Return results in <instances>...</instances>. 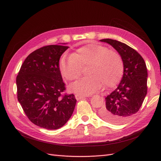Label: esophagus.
<instances>
[{
    "label": "esophagus",
    "mask_w": 161,
    "mask_h": 161,
    "mask_svg": "<svg viewBox=\"0 0 161 161\" xmlns=\"http://www.w3.org/2000/svg\"><path fill=\"white\" fill-rule=\"evenodd\" d=\"M89 95H80V94H76L75 95V97L77 100H79L81 99H83L86 97H88Z\"/></svg>",
    "instance_id": "1"
}]
</instances>
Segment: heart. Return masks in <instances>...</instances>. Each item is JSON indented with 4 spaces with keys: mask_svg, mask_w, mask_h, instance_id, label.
Wrapping results in <instances>:
<instances>
[{
    "mask_svg": "<svg viewBox=\"0 0 161 161\" xmlns=\"http://www.w3.org/2000/svg\"><path fill=\"white\" fill-rule=\"evenodd\" d=\"M87 63L89 75L71 84V91L89 95L100 89L102 85L105 89L111 88L120 80L124 70L122 58L117 52L95 42L78 48L69 57L62 56L58 68L64 79L73 80L79 78L81 66Z\"/></svg>",
    "mask_w": 161,
    "mask_h": 161,
    "instance_id": "obj_1",
    "label": "heart"
}]
</instances>
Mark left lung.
Returning a JSON list of instances; mask_svg holds the SVG:
<instances>
[{
    "label": "left lung",
    "mask_w": 161,
    "mask_h": 161,
    "mask_svg": "<svg viewBox=\"0 0 161 161\" xmlns=\"http://www.w3.org/2000/svg\"><path fill=\"white\" fill-rule=\"evenodd\" d=\"M118 52L124 62V75L118 88L105 97V105L99 111L104 120L120 124L139 111L147 94V65L140 53L125 43L103 39Z\"/></svg>",
    "instance_id": "obj_1"
}]
</instances>
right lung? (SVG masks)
Wrapping results in <instances>:
<instances>
[{"instance_id": "right-lung-1", "label": "right lung", "mask_w": 161, "mask_h": 161, "mask_svg": "<svg viewBox=\"0 0 161 161\" xmlns=\"http://www.w3.org/2000/svg\"><path fill=\"white\" fill-rule=\"evenodd\" d=\"M69 46L49 45L29 55L16 78L17 99L32 123L47 130L62 127L74 111V94H62L65 83L58 68Z\"/></svg>"}]
</instances>
